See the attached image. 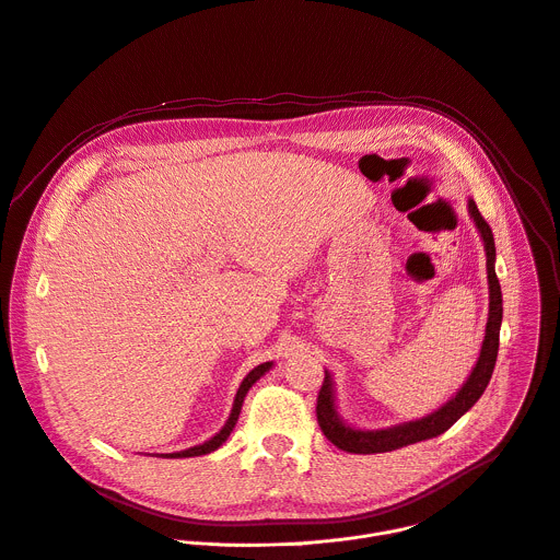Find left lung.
Listing matches in <instances>:
<instances>
[{
  "label": "left lung",
  "instance_id": "8db88e82",
  "mask_svg": "<svg viewBox=\"0 0 560 560\" xmlns=\"http://www.w3.org/2000/svg\"><path fill=\"white\" fill-rule=\"evenodd\" d=\"M469 217L474 219V225L478 228V234L485 245L487 254V281H489V317L485 328V339L480 348V358L467 377V382L457 388V393L442 404L438 411L411 420V422H399L384 429H360L348 424L339 411H337V397H335V382L332 375L326 371L319 397H317V420L324 431V435L341 451L348 453H386L401 446H409L422 440L438 438L446 429H451L457 420H460L471 406L480 399L485 393L495 358H498V339H500V324H502V292L495 277V243L489 223L482 219V214L476 208V200L469 198L467 202Z\"/></svg>",
  "mask_w": 560,
  "mask_h": 560
}]
</instances>
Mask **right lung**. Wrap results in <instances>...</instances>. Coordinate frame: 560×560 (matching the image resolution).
I'll list each match as a JSON object with an SVG mask.
<instances>
[{
  "mask_svg": "<svg viewBox=\"0 0 560 560\" xmlns=\"http://www.w3.org/2000/svg\"><path fill=\"white\" fill-rule=\"evenodd\" d=\"M275 364L272 362H264V364H259V366H254L245 377H243V382H241V386H238V390H236V397H234V404H232V411H230V418H228V422L223 424V429L214 435V438H210L208 442H202V444H196V446H189V448H185V451H176V453H161L163 457H194V455H208V453H212V451H217L228 438H230V433H232V429H234V424L238 422V416H241V406H243V399H245V395H247V390L254 386V382L257 380H261L270 369H272Z\"/></svg>",
  "mask_w": 560,
  "mask_h": 560,
  "instance_id": "right-lung-1",
  "label": "right lung"
}]
</instances>
